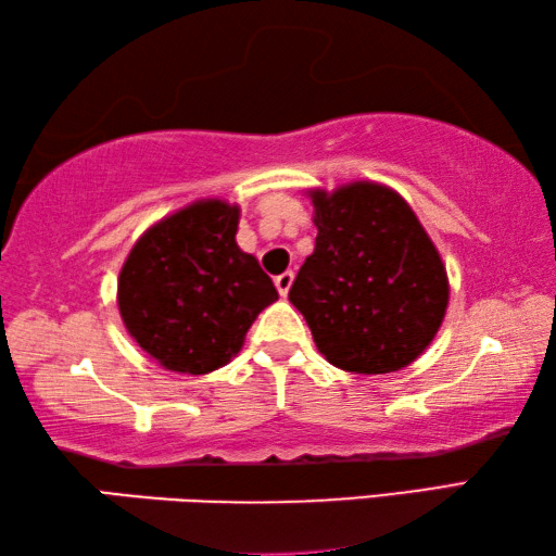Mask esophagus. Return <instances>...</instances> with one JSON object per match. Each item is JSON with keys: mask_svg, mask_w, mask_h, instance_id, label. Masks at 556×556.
I'll return each mask as SVG.
<instances>
[{"mask_svg": "<svg viewBox=\"0 0 556 556\" xmlns=\"http://www.w3.org/2000/svg\"><path fill=\"white\" fill-rule=\"evenodd\" d=\"M293 278H295L293 270H286V273H280V276H276V288H278V293L283 295V298L288 295L290 286H293Z\"/></svg>", "mask_w": 556, "mask_h": 556, "instance_id": "1", "label": "esophagus"}]
</instances>
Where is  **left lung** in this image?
Returning a JSON list of instances; mask_svg holds the SVG:
<instances>
[{
  "instance_id": "obj_1",
  "label": "left lung",
  "mask_w": 556,
  "mask_h": 556,
  "mask_svg": "<svg viewBox=\"0 0 556 556\" xmlns=\"http://www.w3.org/2000/svg\"><path fill=\"white\" fill-rule=\"evenodd\" d=\"M317 239L290 286L325 359L387 375L429 348L448 305V278L429 233L394 189L354 181L311 192Z\"/></svg>"
}]
</instances>
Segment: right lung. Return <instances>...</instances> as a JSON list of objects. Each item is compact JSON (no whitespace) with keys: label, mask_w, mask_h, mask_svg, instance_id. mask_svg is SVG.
I'll return each mask as SVG.
<instances>
[{"label":"right lung","mask_w":556,"mask_h":556,"mask_svg":"<svg viewBox=\"0 0 556 556\" xmlns=\"http://www.w3.org/2000/svg\"><path fill=\"white\" fill-rule=\"evenodd\" d=\"M239 206L204 199L140 236L117 278V307L132 340L162 367L206 375L231 362L273 280L236 245Z\"/></svg>","instance_id":"obj_1"}]
</instances>
